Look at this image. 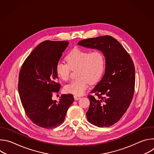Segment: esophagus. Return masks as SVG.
I'll return each mask as SVG.
<instances>
[{
	"label": "esophagus",
	"mask_w": 154,
	"mask_h": 154,
	"mask_svg": "<svg viewBox=\"0 0 154 154\" xmlns=\"http://www.w3.org/2000/svg\"><path fill=\"white\" fill-rule=\"evenodd\" d=\"M74 99L75 100H78L80 99V96H74Z\"/></svg>",
	"instance_id": "1"
}]
</instances>
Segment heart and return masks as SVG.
Returning <instances> with one entry per match:
<instances>
[{
  "label": "heart",
  "mask_w": 154,
  "mask_h": 154,
  "mask_svg": "<svg viewBox=\"0 0 154 154\" xmlns=\"http://www.w3.org/2000/svg\"><path fill=\"white\" fill-rule=\"evenodd\" d=\"M66 61L68 64L58 61L56 65L55 71L60 79L67 81L69 78L71 69H78V79L64 88L66 93L75 96L83 95L88 88L89 83H97L102 77L105 68V56L100 51L90 52L74 49L68 54Z\"/></svg>",
  "instance_id": "b5f03b06"
}]
</instances>
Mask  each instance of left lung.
Segmentation results:
<instances>
[{
	"label": "left lung",
	"mask_w": 154,
	"mask_h": 154,
	"mask_svg": "<svg viewBox=\"0 0 154 154\" xmlns=\"http://www.w3.org/2000/svg\"><path fill=\"white\" fill-rule=\"evenodd\" d=\"M78 45L101 51L105 58V74L88 96V121L99 127L116 123L128 109L134 94L135 69L121 44L108 35L82 40Z\"/></svg>",
	"instance_id": "8db88e82"
}]
</instances>
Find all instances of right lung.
Returning a JSON list of instances; mask_svg holds the SVG:
<instances>
[{
	"mask_svg": "<svg viewBox=\"0 0 154 154\" xmlns=\"http://www.w3.org/2000/svg\"><path fill=\"white\" fill-rule=\"evenodd\" d=\"M69 45L67 41H43L30 53L22 66L18 91L26 115L39 127L53 128L60 125L74 102L71 94H62L59 101L52 99L60 85L55 67L62 53Z\"/></svg>",
	"mask_w": 154,
	"mask_h": 154,
	"instance_id": "1",
	"label": "right lung"
}]
</instances>
